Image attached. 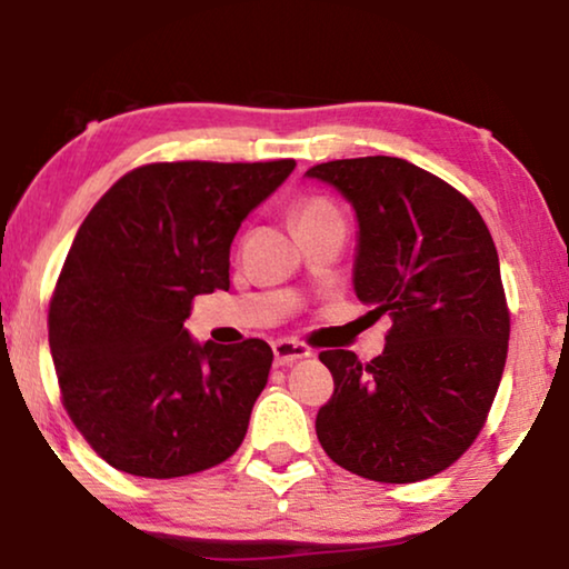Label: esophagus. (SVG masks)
Returning <instances> with one entry per match:
<instances>
[{
    "label": "esophagus",
    "mask_w": 569,
    "mask_h": 569,
    "mask_svg": "<svg viewBox=\"0 0 569 569\" xmlns=\"http://www.w3.org/2000/svg\"><path fill=\"white\" fill-rule=\"evenodd\" d=\"M312 351L305 343L291 341V338H278L272 341V357H276V365H293L299 359H307Z\"/></svg>",
    "instance_id": "obj_1"
}]
</instances>
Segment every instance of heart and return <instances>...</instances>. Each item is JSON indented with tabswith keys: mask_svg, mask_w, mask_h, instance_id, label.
I'll return each instance as SVG.
<instances>
[{
	"mask_svg": "<svg viewBox=\"0 0 569 569\" xmlns=\"http://www.w3.org/2000/svg\"><path fill=\"white\" fill-rule=\"evenodd\" d=\"M297 228H307V226H315V222H322V220H333V218H341L338 210L333 204H330L328 199H320V197H312V199H305L301 204L297 207Z\"/></svg>",
	"mask_w": 569,
	"mask_h": 569,
	"instance_id": "heart-1",
	"label": "heart"
}]
</instances>
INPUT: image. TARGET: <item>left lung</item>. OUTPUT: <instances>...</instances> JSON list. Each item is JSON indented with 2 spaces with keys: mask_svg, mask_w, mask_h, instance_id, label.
I'll list each match as a JSON object with an SVG mask.
<instances>
[{
  "mask_svg": "<svg viewBox=\"0 0 569 569\" xmlns=\"http://www.w3.org/2000/svg\"><path fill=\"white\" fill-rule=\"evenodd\" d=\"M307 178L355 210V293L393 322L370 365L347 349L320 355L336 388L318 438L355 476L426 480L476 441L505 372L509 312L493 239L462 193L399 157L322 162Z\"/></svg>",
  "mask_w": 569,
  "mask_h": 569,
  "instance_id": "left-lung-1",
  "label": "left lung"
}]
</instances>
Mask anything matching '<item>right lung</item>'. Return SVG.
<instances>
[{
  "label": "right lung",
  "instance_id": "right-lung-1",
  "mask_svg": "<svg viewBox=\"0 0 569 569\" xmlns=\"http://www.w3.org/2000/svg\"><path fill=\"white\" fill-rule=\"evenodd\" d=\"M297 162H157L86 214L49 305L70 420L128 476L183 478L226 462L268 386L262 338L193 341V297L228 291L231 243Z\"/></svg>",
  "mask_w": 569,
  "mask_h": 569
}]
</instances>
